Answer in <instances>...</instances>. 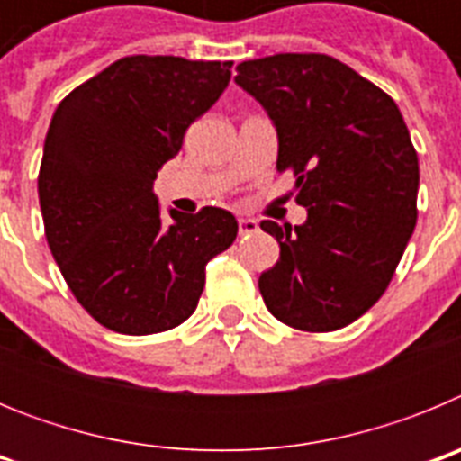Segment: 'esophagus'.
I'll return each instance as SVG.
<instances>
[{"label":"esophagus","instance_id":"obj_1","mask_svg":"<svg viewBox=\"0 0 461 461\" xmlns=\"http://www.w3.org/2000/svg\"><path fill=\"white\" fill-rule=\"evenodd\" d=\"M238 226H240V235H251L258 230V226H256L254 219H240Z\"/></svg>","mask_w":461,"mask_h":461}]
</instances>
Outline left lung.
<instances>
[{
  "mask_svg": "<svg viewBox=\"0 0 461 461\" xmlns=\"http://www.w3.org/2000/svg\"><path fill=\"white\" fill-rule=\"evenodd\" d=\"M235 83L267 110L276 170L293 173L303 226L260 221L279 242L258 279L266 307L304 332L346 328L385 293L418 219V152L388 94L321 52L238 67Z\"/></svg>",
  "mask_w": 461,
  "mask_h": 461,
  "instance_id": "1",
  "label": "left lung"
}]
</instances>
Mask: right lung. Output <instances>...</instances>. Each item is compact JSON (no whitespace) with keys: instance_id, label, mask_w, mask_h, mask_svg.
Instances as JSON below:
<instances>
[{"instance_id":"1","label":"right lung","mask_w":461,"mask_h":461,"mask_svg":"<svg viewBox=\"0 0 461 461\" xmlns=\"http://www.w3.org/2000/svg\"><path fill=\"white\" fill-rule=\"evenodd\" d=\"M233 62L122 57L57 105L39 170L46 240L85 312L122 335H157L194 313L207 260L238 238L221 207L170 210L154 180L217 104Z\"/></svg>"}]
</instances>
